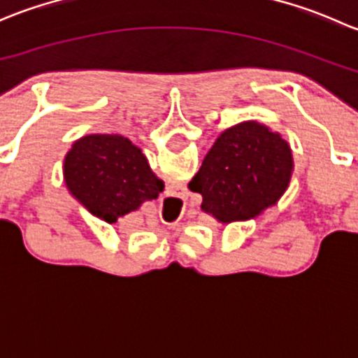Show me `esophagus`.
<instances>
[{"label":"esophagus","instance_id":"34e87169","mask_svg":"<svg viewBox=\"0 0 358 358\" xmlns=\"http://www.w3.org/2000/svg\"><path fill=\"white\" fill-rule=\"evenodd\" d=\"M176 199H178V196H176ZM176 199H175V201H176Z\"/></svg>","mask_w":358,"mask_h":358}]
</instances>
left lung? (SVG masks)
<instances>
[{"instance_id": "8db88e82", "label": "left lung", "mask_w": 358, "mask_h": 358, "mask_svg": "<svg viewBox=\"0 0 358 358\" xmlns=\"http://www.w3.org/2000/svg\"><path fill=\"white\" fill-rule=\"evenodd\" d=\"M291 175L289 143L268 126L244 121L216 138L189 189L218 222H246L282 197Z\"/></svg>"}]
</instances>
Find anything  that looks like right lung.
<instances>
[{
  "mask_svg": "<svg viewBox=\"0 0 358 358\" xmlns=\"http://www.w3.org/2000/svg\"><path fill=\"white\" fill-rule=\"evenodd\" d=\"M69 192L107 223L157 199L164 183L142 150L121 135H88L76 140L64 161Z\"/></svg>",
  "mask_w": 358,
  "mask_h": 358,
  "instance_id": "add662e5",
  "label": "right lung"
}]
</instances>
